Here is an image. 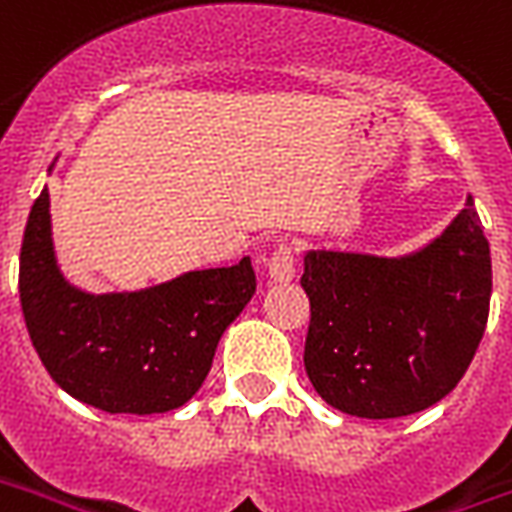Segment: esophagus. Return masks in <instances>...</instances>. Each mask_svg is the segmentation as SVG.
<instances>
[{
    "mask_svg": "<svg viewBox=\"0 0 512 512\" xmlns=\"http://www.w3.org/2000/svg\"><path fill=\"white\" fill-rule=\"evenodd\" d=\"M295 249L293 244H279L268 257V274L274 276L276 282H287L295 276Z\"/></svg>",
    "mask_w": 512,
    "mask_h": 512,
    "instance_id": "34e87169",
    "label": "esophagus"
}]
</instances>
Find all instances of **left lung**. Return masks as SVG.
<instances>
[{
    "label": "left lung",
    "instance_id": "left-lung-1",
    "mask_svg": "<svg viewBox=\"0 0 512 512\" xmlns=\"http://www.w3.org/2000/svg\"><path fill=\"white\" fill-rule=\"evenodd\" d=\"M304 366L314 391L358 418H401L445 399L478 352L491 249L472 198L420 255L309 252Z\"/></svg>",
    "mask_w": 512,
    "mask_h": 512
}]
</instances>
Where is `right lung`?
<instances>
[{
  "label": "right lung",
  "mask_w": 512,
  "mask_h": 512,
  "mask_svg": "<svg viewBox=\"0 0 512 512\" xmlns=\"http://www.w3.org/2000/svg\"><path fill=\"white\" fill-rule=\"evenodd\" d=\"M249 257L130 295H86L62 279L48 189L26 219L18 293L45 372L102 412H168L206 380L219 336L255 295Z\"/></svg>",
  "instance_id": "1"
}]
</instances>
